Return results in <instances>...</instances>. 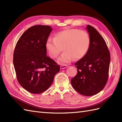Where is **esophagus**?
<instances>
[{
    "label": "esophagus",
    "instance_id": "1",
    "mask_svg": "<svg viewBox=\"0 0 122 122\" xmlns=\"http://www.w3.org/2000/svg\"><path fill=\"white\" fill-rule=\"evenodd\" d=\"M68 66L66 65H62L60 66V68H61V69H66Z\"/></svg>",
    "mask_w": 122,
    "mask_h": 122
}]
</instances>
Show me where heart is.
Masks as SVG:
<instances>
[{
  "label": "heart",
  "mask_w": 122,
  "mask_h": 122,
  "mask_svg": "<svg viewBox=\"0 0 122 122\" xmlns=\"http://www.w3.org/2000/svg\"><path fill=\"white\" fill-rule=\"evenodd\" d=\"M90 38L85 31L77 29L64 30L56 33L54 38H49L46 42V49L52 58L55 59L62 51L59 57L60 64L69 63L74 58H82L89 50Z\"/></svg>",
  "instance_id": "b5f03b06"
}]
</instances>
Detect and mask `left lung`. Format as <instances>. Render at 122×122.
<instances>
[{"instance_id":"8db88e82","label":"left lung","mask_w":122,"mask_h":122,"mask_svg":"<svg viewBox=\"0 0 122 122\" xmlns=\"http://www.w3.org/2000/svg\"><path fill=\"white\" fill-rule=\"evenodd\" d=\"M86 29L90 45L86 54L75 63L77 73L71 80L72 86L82 95L93 96L101 92L107 82L110 53L103 38L91 25Z\"/></svg>"}]
</instances>
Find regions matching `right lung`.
Masks as SVG:
<instances>
[{
	"label": "right lung",
	"instance_id": "right-lung-1",
	"mask_svg": "<svg viewBox=\"0 0 122 122\" xmlns=\"http://www.w3.org/2000/svg\"><path fill=\"white\" fill-rule=\"evenodd\" d=\"M51 27L37 25L23 33L15 46L13 63L18 82L32 94L49 89L60 70L53 60L46 56V42Z\"/></svg>",
	"mask_w": 122,
	"mask_h": 122
}]
</instances>
